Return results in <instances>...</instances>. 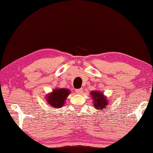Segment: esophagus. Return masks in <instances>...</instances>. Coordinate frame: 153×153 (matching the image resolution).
I'll list each match as a JSON object with an SVG mask.
<instances>
[{
	"instance_id": "esophagus-1",
	"label": "esophagus",
	"mask_w": 153,
	"mask_h": 153,
	"mask_svg": "<svg viewBox=\"0 0 153 153\" xmlns=\"http://www.w3.org/2000/svg\"><path fill=\"white\" fill-rule=\"evenodd\" d=\"M75 92H76V94H79V95H80V94H82V93H83V90H82V88L76 89V90H75Z\"/></svg>"
}]
</instances>
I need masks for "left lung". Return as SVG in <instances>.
I'll return each mask as SVG.
<instances>
[{"instance_id":"8db88e82","label":"left lung","mask_w":153,"mask_h":153,"mask_svg":"<svg viewBox=\"0 0 153 153\" xmlns=\"http://www.w3.org/2000/svg\"><path fill=\"white\" fill-rule=\"evenodd\" d=\"M90 95L93 102V106L96 110H98L99 111H102L103 109L108 105L109 100L102 92L99 90H93L90 92Z\"/></svg>"}]
</instances>
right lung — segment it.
<instances>
[{
  "label": "right lung",
  "mask_w": 153,
  "mask_h": 153,
  "mask_svg": "<svg viewBox=\"0 0 153 153\" xmlns=\"http://www.w3.org/2000/svg\"><path fill=\"white\" fill-rule=\"evenodd\" d=\"M70 93V90L67 88H55L45 96V100L52 108H61L64 106L65 100Z\"/></svg>",
  "instance_id": "add662e5"
}]
</instances>
